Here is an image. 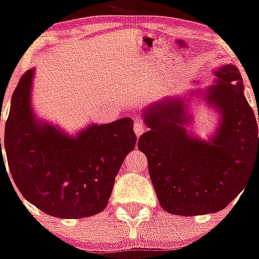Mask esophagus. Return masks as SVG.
Listing matches in <instances>:
<instances>
[{"label": "esophagus", "mask_w": 259, "mask_h": 259, "mask_svg": "<svg viewBox=\"0 0 259 259\" xmlns=\"http://www.w3.org/2000/svg\"><path fill=\"white\" fill-rule=\"evenodd\" d=\"M134 130H135L136 136L139 138L140 135H142V134L145 133V130H146V125H145V123L142 120L136 119L135 124H134Z\"/></svg>", "instance_id": "34e87169"}]
</instances>
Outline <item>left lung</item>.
Masks as SVG:
<instances>
[{"instance_id":"1","label":"left lung","mask_w":259,"mask_h":259,"mask_svg":"<svg viewBox=\"0 0 259 259\" xmlns=\"http://www.w3.org/2000/svg\"><path fill=\"white\" fill-rule=\"evenodd\" d=\"M215 76L207 101L219 109L222 121L209 141L187 134L183 101L164 100L145 112L150 129L140 136L138 146L147 157L160 206L171 214L222 210L242 191L252 167L259 168L257 120L243 95L241 74L227 64Z\"/></svg>"}]
</instances>
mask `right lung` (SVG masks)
I'll return each instance as SVG.
<instances>
[{
	"label": "right lung",
	"instance_id": "obj_1",
	"mask_svg": "<svg viewBox=\"0 0 259 259\" xmlns=\"http://www.w3.org/2000/svg\"><path fill=\"white\" fill-rule=\"evenodd\" d=\"M34 70L12 96L5 148L12 178L25 200L46 214L78 219L102 212L124 158L136 144L132 118L94 124L78 136L38 123L30 106ZM0 148L1 139H0ZM4 158V156H2Z\"/></svg>",
	"mask_w": 259,
	"mask_h": 259
}]
</instances>
